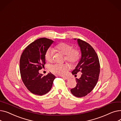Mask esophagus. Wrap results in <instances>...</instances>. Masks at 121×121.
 <instances>
[{
    "mask_svg": "<svg viewBox=\"0 0 121 121\" xmlns=\"http://www.w3.org/2000/svg\"><path fill=\"white\" fill-rule=\"evenodd\" d=\"M62 78L66 79V80H68V79H69V77H62Z\"/></svg>",
    "mask_w": 121,
    "mask_h": 121,
    "instance_id": "obj_1",
    "label": "esophagus"
}]
</instances>
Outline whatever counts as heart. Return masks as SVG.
<instances>
[{
    "mask_svg": "<svg viewBox=\"0 0 121 121\" xmlns=\"http://www.w3.org/2000/svg\"><path fill=\"white\" fill-rule=\"evenodd\" d=\"M54 50L65 55V60L72 64L77 63L80 58L79 51L76 48H73L70 44L66 43L61 42L57 44L54 48ZM54 51L52 49H48L45 54V59L49 63L53 60V55ZM69 68V65L65 64H55L50 68V71L53 73L59 75H65L68 69Z\"/></svg>",
    "mask_w": 121,
    "mask_h": 121,
    "instance_id": "obj_1",
    "label": "heart"
}]
</instances>
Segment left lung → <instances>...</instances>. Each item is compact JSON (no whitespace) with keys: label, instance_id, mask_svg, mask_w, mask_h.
Here are the masks:
<instances>
[{"label":"left lung","instance_id":"8db88e82","mask_svg":"<svg viewBox=\"0 0 121 121\" xmlns=\"http://www.w3.org/2000/svg\"><path fill=\"white\" fill-rule=\"evenodd\" d=\"M77 40L81 57L72 73L76 74L80 72L82 74L79 79L76 78L77 84L71 89V92L75 97L81 98L89 94L96 85L100 73V64L98 55L90 44L79 39Z\"/></svg>","mask_w":121,"mask_h":121}]
</instances>
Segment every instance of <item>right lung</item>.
<instances>
[{"label":"right lung","instance_id":"1","mask_svg":"<svg viewBox=\"0 0 121 121\" xmlns=\"http://www.w3.org/2000/svg\"><path fill=\"white\" fill-rule=\"evenodd\" d=\"M53 42L48 38H40L29 44L21 55V78L27 89L34 94L42 96L52 89L55 75L49 73L43 76L39 71L46 64L45 54Z\"/></svg>","mask_w":121,"mask_h":121}]
</instances>
